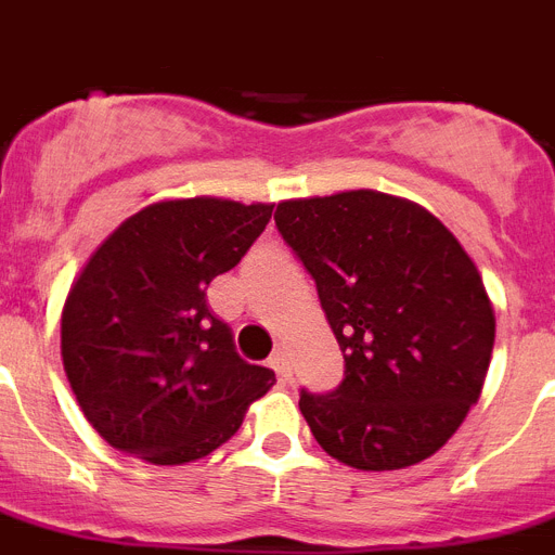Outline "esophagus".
<instances>
[{"mask_svg": "<svg viewBox=\"0 0 555 555\" xmlns=\"http://www.w3.org/2000/svg\"><path fill=\"white\" fill-rule=\"evenodd\" d=\"M271 369L276 371L282 383H291L293 379V369H291V363H287V354H284L282 349H276L271 354Z\"/></svg>", "mask_w": 555, "mask_h": 555, "instance_id": "esophagus-1", "label": "esophagus"}]
</instances>
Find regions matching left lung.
Segmentation results:
<instances>
[{
    "instance_id": "obj_1",
    "label": "left lung",
    "mask_w": 555,
    "mask_h": 555,
    "mask_svg": "<svg viewBox=\"0 0 555 555\" xmlns=\"http://www.w3.org/2000/svg\"><path fill=\"white\" fill-rule=\"evenodd\" d=\"M273 220L344 351L335 391L301 388L315 441L363 472L430 457L489 371L494 310L475 262L430 211L383 192L284 201Z\"/></svg>"
}]
</instances>
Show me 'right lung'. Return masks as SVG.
Segmentation results:
<instances>
[{
  "label": "right lung",
  "mask_w": 555,
  "mask_h": 555,
  "mask_svg": "<svg viewBox=\"0 0 555 555\" xmlns=\"http://www.w3.org/2000/svg\"><path fill=\"white\" fill-rule=\"evenodd\" d=\"M273 206L164 201L125 220L72 284L61 354L114 450L176 466L225 444L273 371L245 363L206 287L248 254Z\"/></svg>",
  "instance_id": "obj_1"
}]
</instances>
